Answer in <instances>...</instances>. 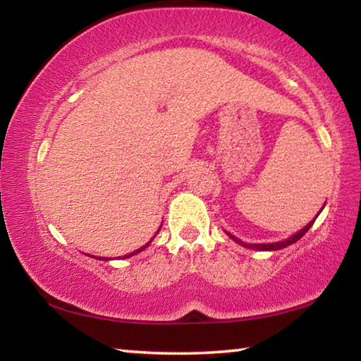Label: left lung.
<instances>
[{
  "instance_id": "8db88e82",
  "label": "left lung",
  "mask_w": 361,
  "mask_h": 361,
  "mask_svg": "<svg viewBox=\"0 0 361 361\" xmlns=\"http://www.w3.org/2000/svg\"><path fill=\"white\" fill-rule=\"evenodd\" d=\"M315 218H317V216H315ZM314 221H315V219H312V221H310L307 226H304V228H302L301 231L296 232L295 235L288 237V239H286V240L276 242V243H245V242H242L240 239H237V237H234L232 234H229V232H226V234H228L232 240L237 242V243H239V245H242V247H247V248H252V250H259V252H266V250H269V252H276V250L285 248V247L291 245V243L298 242V240L301 239V237L305 234V232H307V231L310 229V226L314 224Z\"/></svg>"
}]
</instances>
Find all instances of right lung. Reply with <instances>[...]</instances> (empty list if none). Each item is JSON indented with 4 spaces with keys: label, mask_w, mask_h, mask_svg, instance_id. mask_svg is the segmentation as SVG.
I'll return each mask as SVG.
<instances>
[{
    "label": "right lung",
    "mask_w": 361,
    "mask_h": 361,
    "mask_svg": "<svg viewBox=\"0 0 361 361\" xmlns=\"http://www.w3.org/2000/svg\"><path fill=\"white\" fill-rule=\"evenodd\" d=\"M149 243H151V240H149L148 243H146V245H143L142 248H138V250H135V252H132V253H129V255L122 256V259H124V258H130V256H133V255H137V253H140V252H143V250H145L146 247H148V245H149ZM95 259H108V258H102V256H99V258H97V256H95Z\"/></svg>",
    "instance_id": "1"
}]
</instances>
